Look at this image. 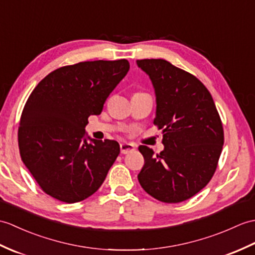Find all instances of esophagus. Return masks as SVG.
<instances>
[{"instance_id":"1","label":"esophagus","mask_w":255,"mask_h":255,"mask_svg":"<svg viewBox=\"0 0 255 255\" xmlns=\"http://www.w3.org/2000/svg\"><path fill=\"white\" fill-rule=\"evenodd\" d=\"M134 144L132 143H128V142H123L121 144V152L123 154H127V153H130L134 151Z\"/></svg>"}]
</instances>
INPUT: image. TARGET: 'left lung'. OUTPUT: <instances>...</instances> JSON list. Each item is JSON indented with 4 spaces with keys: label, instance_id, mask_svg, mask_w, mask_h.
I'll list each match as a JSON object with an SVG mask.
<instances>
[{
    "label": "left lung",
    "instance_id": "1",
    "mask_svg": "<svg viewBox=\"0 0 255 255\" xmlns=\"http://www.w3.org/2000/svg\"><path fill=\"white\" fill-rule=\"evenodd\" d=\"M149 75L156 97L154 125L163 130L164 150L139 151L144 165L141 187L165 203H179L197 194L214 175L224 130L211 93L197 77L161 58L138 60Z\"/></svg>",
    "mask_w": 255,
    "mask_h": 255
}]
</instances>
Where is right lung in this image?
<instances>
[{"label":"right lung","instance_id":"1","mask_svg":"<svg viewBox=\"0 0 255 255\" xmlns=\"http://www.w3.org/2000/svg\"><path fill=\"white\" fill-rule=\"evenodd\" d=\"M129 67L127 60L64 66L44 77L29 96L18 128L20 157L52 198L79 202L103 183L120 144L91 139L85 127L89 116L101 114Z\"/></svg>","mask_w":255,"mask_h":255}]
</instances>
